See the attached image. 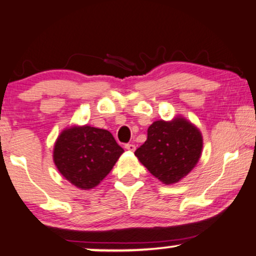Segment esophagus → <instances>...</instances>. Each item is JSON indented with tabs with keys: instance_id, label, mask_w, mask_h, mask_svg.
Returning a JSON list of instances; mask_svg holds the SVG:
<instances>
[{
	"instance_id": "esophagus-1",
	"label": "esophagus",
	"mask_w": 256,
	"mask_h": 256,
	"mask_svg": "<svg viewBox=\"0 0 256 256\" xmlns=\"http://www.w3.org/2000/svg\"><path fill=\"white\" fill-rule=\"evenodd\" d=\"M125 148L128 151H131V152H134V150H136V145H134V144H126L125 145Z\"/></svg>"
}]
</instances>
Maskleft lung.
Returning <instances> with one entry per match:
<instances>
[{"label":"left lung","mask_w":256,"mask_h":256,"mask_svg":"<svg viewBox=\"0 0 256 256\" xmlns=\"http://www.w3.org/2000/svg\"><path fill=\"white\" fill-rule=\"evenodd\" d=\"M203 148L200 128L182 116L156 120L148 126V139L134 154L162 183H178L198 163Z\"/></svg>","instance_id":"left-lung-1"}]
</instances>
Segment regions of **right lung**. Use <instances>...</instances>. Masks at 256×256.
I'll use <instances>...</instances> for the list:
<instances>
[{"instance_id":"1","label":"right lung","mask_w":256,"mask_h":256,"mask_svg":"<svg viewBox=\"0 0 256 256\" xmlns=\"http://www.w3.org/2000/svg\"><path fill=\"white\" fill-rule=\"evenodd\" d=\"M122 152L124 148L110 131L90 125H73L58 136L53 160L70 183L90 190L108 176Z\"/></svg>"}]
</instances>
